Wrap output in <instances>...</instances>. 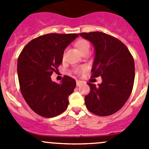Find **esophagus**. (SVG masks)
Listing matches in <instances>:
<instances>
[{"label": "esophagus", "mask_w": 149, "mask_h": 149, "mask_svg": "<svg viewBox=\"0 0 149 149\" xmlns=\"http://www.w3.org/2000/svg\"><path fill=\"white\" fill-rule=\"evenodd\" d=\"M81 84V81H76V86H79Z\"/></svg>", "instance_id": "1"}]
</instances>
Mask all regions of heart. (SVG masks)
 Returning a JSON list of instances; mask_svg holds the SVG:
<instances>
[{"instance_id": "obj_1", "label": "heart", "mask_w": 149, "mask_h": 149, "mask_svg": "<svg viewBox=\"0 0 149 149\" xmlns=\"http://www.w3.org/2000/svg\"><path fill=\"white\" fill-rule=\"evenodd\" d=\"M76 46L78 48V49L79 50V52H82L84 50H86V49H89L90 45L88 43V41L85 40H78L76 42ZM84 70V68H79L77 69L78 73H81Z\"/></svg>"}]
</instances>
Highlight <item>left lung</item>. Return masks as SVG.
I'll return each instance as SVG.
<instances>
[{
	"label": "left lung",
	"mask_w": 149,
	"mask_h": 149,
	"mask_svg": "<svg viewBox=\"0 0 149 149\" xmlns=\"http://www.w3.org/2000/svg\"><path fill=\"white\" fill-rule=\"evenodd\" d=\"M94 48L92 78L101 76L98 86L88 83L90 93L84 98L86 108L99 116L118 112L133 90L135 64L130 51L118 39L100 31L79 34Z\"/></svg>",
	"instance_id": "1"
}]
</instances>
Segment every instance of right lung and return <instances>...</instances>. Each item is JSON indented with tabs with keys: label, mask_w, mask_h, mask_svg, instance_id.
Returning <instances> with one entry per match:
<instances>
[{
	"label": "right lung",
	"mask_w": 149,
	"mask_h": 149,
	"mask_svg": "<svg viewBox=\"0 0 149 149\" xmlns=\"http://www.w3.org/2000/svg\"><path fill=\"white\" fill-rule=\"evenodd\" d=\"M77 34H47L34 39L24 47L17 62L21 92L29 107L44 118H54L68 106V97L76 81L64 76L61 84L51 79L63 61L64 50Z\"/></svg>",
	"instance_id": "1"
}]
</instances>
